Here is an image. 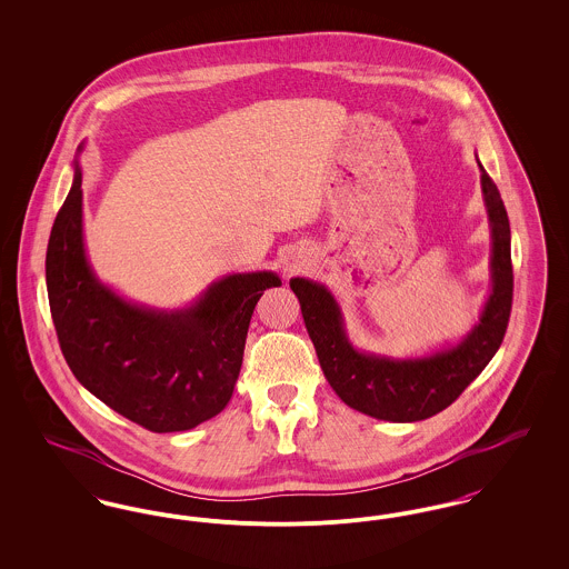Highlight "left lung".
Returning a JSON list of instances; mask_svg holds the SVG:
<instances>
[{"mask_svg":"<svg viewBox=\"0 0 569 569\" xmlns=\"http://www.w3.org/2000/svg\"><path fill=\"white\" fill-rule=\"evenodd\" d=\"M480 170L492 237V290L480 322L455 348L427 358L358 352L346 335L341 309L325 286L302 277L290 279L326 379L339 399L356 411L388 422L427 420L452 406L499 350L515 292L510 221L501 193L482 163Z\"/></svg>","mask_w":569,"mask_h":569,"instance_id":"8db88e82","label":"left lung"}]
</instances>
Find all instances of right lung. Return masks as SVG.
Wrapping results in <instances>:
<instances>
[{
  "instance_id": "obj_1",
  "label": "right lung",
  "mask_w": 569,
  "mask_h": 569,
  "mask_svg": "<svg viewBox=\"0 0 569 569\" xmlns=\"http://www.w3.org/2000/svg\"><path fill=\"white\" fill-rule=\"evenodd\" d=\"M82 172L54 217L47 290L57 339L74 378L110 409L153 433H177L228 406L251 313L271 271L219 279L188 309L158 311L114 295L82 243Z\"/></svg>"
}]
</instances>
